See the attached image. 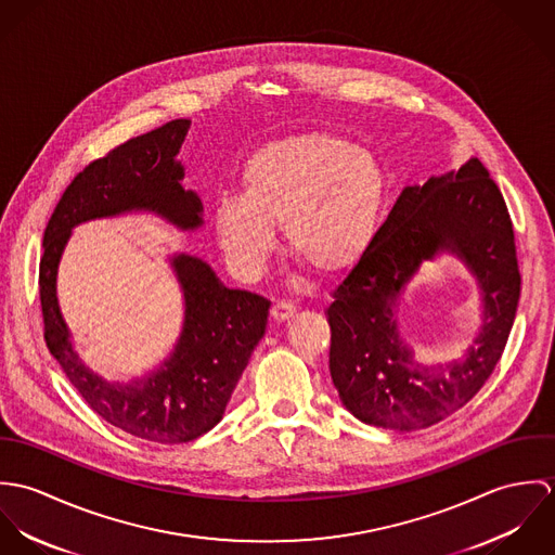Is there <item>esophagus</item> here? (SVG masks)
Instances as JSON below:
<instances>
[{
    "label": "esophagus",
    "instance_id": "esophagus-1",
    "mask_svg": "<svg viewBox=\"0 0 555 555\" xmlns=\"http://www.w3.org/2000/svg\"><path fill=\"white\" fill-rule=\"evenodd\" d=\"M293 314H295V306L288 304V301H275L273 308H271V317H273V320H278V322H284V320H288Z\"/></svg>",
    "mask_w": 555,
    "mask_h": 555
}]
</instances>
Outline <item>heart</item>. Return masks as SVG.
Listing matches in <instances>:
<instances>
[{
    "mask_svg": "<svg viewBox=\"0 0 555 555\" xmlns=\"http://www.w3.org/2000/svg\"><path fill=\"white\" fill-rule=\"evenodd\" d=\"M385 201L387 175L370 152L328 132H306L271 141L245 159L241 194L216 201L214 229L243 280L262 273L275 224L297 260L331 275L370 249Z\"/></svg>",
    "mask_w": 555,
    "mask_h": 555,
    "instance_id": "obj_1",
    "label": "heart"
}]
</instances>
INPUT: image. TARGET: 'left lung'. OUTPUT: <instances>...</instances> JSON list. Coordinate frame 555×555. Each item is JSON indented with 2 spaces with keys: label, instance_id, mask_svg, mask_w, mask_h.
<instances>
[{
  "label": "left lung",
  "instance_id": "8db88e82",
  "mask_svg": "<svg viewBox=\"0 0 555 555\" xmlns=\"http://www.w3.org/2000/svg\"><path fill=\"white\" fill-rule=\"evenodd\" d=\"M451 248L483 291V328L462 362L418 364L396 335L392 310L423 259ZM521 275L513 222L487 168L470 158L460 170L408 185L370 249L333 291L328 370L344 405L361 421L414 431L464 408L495 370L517 314Z\"/></svg>",
  "mask_w": 555,
  "mask_h": 555
}]
</instances>
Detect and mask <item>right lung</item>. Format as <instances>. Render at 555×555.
<instances>
[{
  "label": "right lung",
  "instance_id": "obj_1",
  "mask_svg": "<svg viewBox=\"0 0 555 555\" xmlns=\"http://www.w3.org/2000/svg\"><path fill=\"white\" fill-rule=\"evenodd\" d=\"M188 128L190 119H172L89 162L62 194L44 229L38 275L44 341L75 389L111 425L159 444L190 442L222 418L264 335L271 304L260 295L227 288L201 258L175 256L170 264L185 299L175 352L143 380L111 385L91 374L73 350L55 280L70 231L80 222L147 209L179 229L203 224L201 198L181 188L183 166L175 159Z\"/></svg>",
  "mask_w": 555,
  "mask_h": 555
}]
</instances>
